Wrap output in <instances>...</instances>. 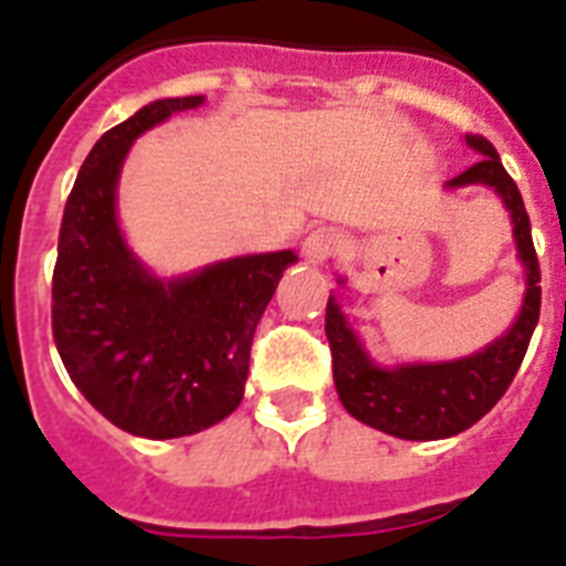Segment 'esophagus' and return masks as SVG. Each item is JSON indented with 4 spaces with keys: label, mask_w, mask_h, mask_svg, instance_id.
<instances>
[{
    "label": "esophagus",
    "mask_w": 566,
    "mask_h": 566,
    "mask_svg": "<svg viewBox=\"0 0 566 566\" xmlns=\"http://www.w3.org/2000/svg\"><path fill=\"white\" fill-rule=\"evenodd\" d=\"M342 249V240H338L336 230L321 228L315 233H308L303 242V254L308 263H324L326 258H333L336 251Z\"/></svg>",
    "instance_id": "34e87169"
}]
</instances>
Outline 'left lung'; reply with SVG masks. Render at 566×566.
<instances>
[{
    "instance_id": "8db88e82",
    "label": "left lung",
    "mask_w": 566,
    "mask_h": 566,
    "mask_svg": "<svg viewBox=\"0 0 566 566\" xmlns=\"http://www.w3.org/2000/svg\"><path fill=\"white\" fill-rule=\"evenodd\" d=\"M464 144L483 155L476 165L447 182V188L489 186L504 200L513 219L518 261L525 266V300L516 324L492 345L471 357L450 363H408V366L384 368L371 363L366 347L347 324L338 303L329 296L326 303V338L333 350V380L338 399L350 417L366 422L378 432L405 441H438L471 429L492 411L506 387L516 378L525 359L534 326L539 321V263L531 221L518 195L516 182L506 174L495 146L480 134H464Z\"/></svg>"
}]
</instances>
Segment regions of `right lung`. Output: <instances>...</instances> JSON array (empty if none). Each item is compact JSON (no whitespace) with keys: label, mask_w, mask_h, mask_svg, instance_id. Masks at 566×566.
<instances>
[{"label":"right lung","mask_w":566,"mask_h":566,"mask_svg":"<svg viewBox=\"0 0 566 566\" xmlns=\"http://www.w3.org/2000/svg\"><path fill=\"white\" fill-rule=\"evenodd\" d=\"M203 95L161 98L102 134L71 188L53 270V342L86 401L123 432L165 441L240 408L251 338L296 254L270 251L155 279L125 245L116 182L132 144Z\"/></svg>","instance_id":"add662e5"}]
</instances>
